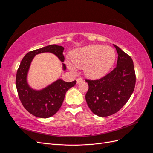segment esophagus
Wrapping results in <instances>:
<instances>
[{"label": "esophagus", "instance_id": "esophagus-1", "mask_svg": "<svg viewBox=\"0 0 153 153\" xmlns=\"http://www.w3.org/2000/svg\"><path fill=\"white\" fill-rule=\"evenodd\" d=\"M82 82H83V80L81 79V78H77V79H76L77 84H80V83H82Z\"/></svg>", "mask_w": 153, "mask_h": 153}]
</instances>
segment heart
I'll use <instances>...</instances> for the list:
<instances>
[{
  "instance_id": "obj_1",
  "label": "heart",
  "mask_w": 153,
  "mask_h": 153,
  "mask_svg": "<svg viewBox=\"0 0 153 153\" xmlns=\"http://www.w3.org/2000/svg\"><path fill=\"white\" fill-rule=\"evenodd\" d=\"M116 54L113 48L101 45H90L75 50L72 60L66 65L73 71L84 68V75L91 79H98L107 74L114 66Z\"/></svg>"
}]
</instances>
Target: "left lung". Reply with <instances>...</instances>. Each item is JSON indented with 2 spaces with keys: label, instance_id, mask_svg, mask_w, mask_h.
<instances>
[{
  "label": "left lung",
  "instance_id": "8db88e82",
  "mask_svg": "<svg viewBox=\"0 0 153 153\" xmlns=\"http://www.w3.org/2000/svg\"><path fill=\"white\" fill-rule=\"evenodd\" d=\"M113 45L118 54L116 68L100 80H86L89 85L85 95L87 105L100 117L117 112L127 103L135 89L136 77L133 60L117 46Z\"/></svg>",
  "mask_w": 153,
  "mask_h": 153
}]
</instances>
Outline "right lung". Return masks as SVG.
<instances>
[{
	"label": "right lung",
	"instance_id": "obj_1",
	"mask_svg": "<svg viewBox=\"0 0 153 153\" xmlns=\"http://www.w3.org/2000/svg\"><path fill=\"white\" fill-rule=\"evenodd\" d=\"M64 49L62 46L51 45L31 51L23 58L18 68L16 76L18 96L24 108L36 117L48 118L56 114L63 103L66 92L75 86L76 81L66 82L58 78L43 89H34L27 80L31 62L36 55L42 53H53L64 62ZM62 70L65 71V64L62 63Z\"/></svg>",
	"mask_w": 153,
	"mask_h": 153
}]
</instances>
